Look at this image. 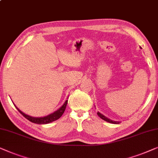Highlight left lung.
Listing matches in <instances>:
<instances>
[{"mask_svg":"<svg viewBox=\"0 0 158 158\" xmlns=\"http://www.w3.org/2000/svg\"><path fill=\"white\" fill-rule=\"evenodd\" d=\"M97 114H98V116L100 117L101 119H103V120L107 122V123H112V124H119V122H117V121H113V120H111V119H108L107 117H106L105 116H104L103 114H102L100 112H97Z\"/></svg>","mask_w":158,"mask_h":158,"instance_id":"1","label":"left lung"}]
</instances>
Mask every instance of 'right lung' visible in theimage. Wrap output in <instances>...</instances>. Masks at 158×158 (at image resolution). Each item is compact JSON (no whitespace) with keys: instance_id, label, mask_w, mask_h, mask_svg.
<instances>
[{"instance_id":"obj_1","label":"right lung","mask_w":158,"mask_h":158,"mask_svg":"<svg viewBox=\"0 0 158 158\" xmlns=\"http://www.w3.org/2000/svg\"><path fill=\"white\" fill-rule=\"evenodd\" d=\"M68 100H66V102H64V104L62 105L61 107H60L59 110H57L56 111H55L54 112H53L52 114H50L47 115L46 117H31L29 115L26 114L25 113H23V112H21V110H19V108L17 107L15 105V108L17 109L18 111L21 113V114L23 115V116L29 120L30 122H31L33 123H35V124H48L50 123H52L56 119H59L60 117L62 116V114H64V111H65L66 104H67Z\"/></svg>"}]
</instances>
